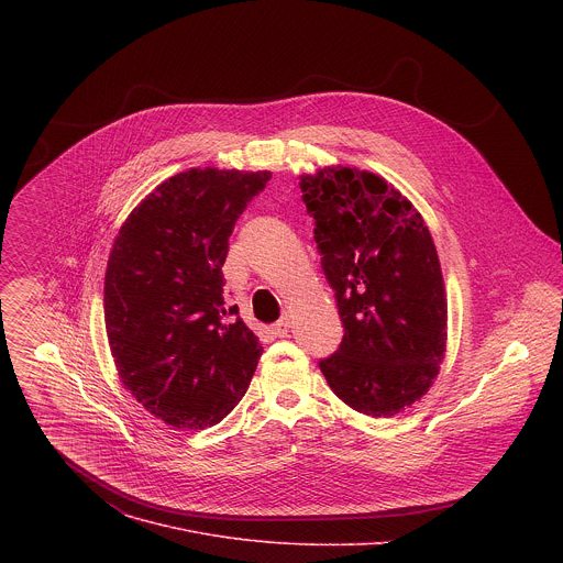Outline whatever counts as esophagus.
<instances>
[{"mask_svg": "<svg viewBox=\"0 0 563 563\" xmlns=\"http://www.w3.org/2000/svg\"><path fill=\"white\" fill-rule=\"evenodd\" d=\"M288 329H290V319H288V314H286V317H282L279 321L275 322V324L271 327V331H273L275 335H279V338H284V335L288 333Z\"/></svg>", "mask_w": 563, "mask_h": 563, "instance_id": "34e87169", "label": "esophagus"}]
</instances>
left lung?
Segmentation results:
<instances>
[{
	"label": "left lung",
	"instance_id": "obj_1",
	"mask_svg": "<svg viewBox=\"0 0 563 563\" xmlns=\"http://www.w3.org/2000/svg\"><path fill=\"white\" fill-rule=\"evenodd\" d=\"M321 266L344 327L319 362L338 399L395 416L433 384L446 351V295L433 239L395 186L375 173L327 166L303 175Z\"/></svg>",
	"mask_w": 563,
	"mask_h": 563
}]
</instances>
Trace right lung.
<instances>
[{"instance_id": "1", "label": "right lung", "mask_w": 563, "mask_h": 563, "mask_svg": "<svg viewBox=\"0 0 563 563\" xmlns=\"http://www.w3.org/2000/svg\"><path fill=\"white\" fill-rule=\"evenodd\" d=\"M271 170L190 168L162 181L112 244L103 314L123 386L177 429L221 422L244 397L262 344L225 308L223 264Z\"/></svg>"}]
</instances>
